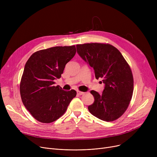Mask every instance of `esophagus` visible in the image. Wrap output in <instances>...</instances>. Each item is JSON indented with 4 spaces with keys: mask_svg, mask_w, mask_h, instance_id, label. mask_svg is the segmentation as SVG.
<instances>
[{
    "mask_svg": "<svg viewBox=\"0 0 157 157\" xmlns=\"http://www.w3.org/2000/svg\"><path fill=\"white\" fill-rule=\"evenodd\" d=\"M85 93L83 92H81V91H77V94L79 95H83Z\"/></svg>",
    "mask_w": 157,
    "mask_h": 157,
    "instance_id": "34e87169",
    "label": "esophagus"
}]
</instances>
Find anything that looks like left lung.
Wrapping results in <instances>:
<instances>
[{
  "label": "left lung",
  "instance_id": "1",
  "mask_svg": "<svg viewBox=\"0 0 157 157\" xmlns=\"http://www.w3.org/2000/svg\"><path fill=\"white\" fill-rule=\"evenodd\" d=\"M77 52L90 67L97 79H102L101 94L92 90L94 102L90 113L105 121L117 120L128 108L134 90V78L128 63L117 48L106 43L77 44Z\"/></svg>",
  "mask_w": 157,
  "mask_h": 157
}]
</instances>
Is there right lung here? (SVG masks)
<instances>
[{"instance_id": "1", "label": "right lung", "mask_w": 157, "mask_h": 157, "mask_svg": "<svg viewBox=\"0 0 157 157\" xmlns=\"http://www.w3.org/2000/svg\"><path fill=\"white\" fill-rule=\"evenodd\" d=\"M76 52V46H55L33 53L25 65L20 91L21 101L37 121L49 123L65 113L74 97V90L64 91L54 86L61 77L65 65Z\"/></svg>"}]
</instances>
